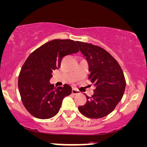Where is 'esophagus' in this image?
<instances>
[{"label": "esophagus", "mask_w": 147, "mask_h": 147, "mask_svg": "<svg viewBox=\"0 0 147 147\" xmlns=\"http://www.w3.org/2000/svg\"><path fill=\"white\" fill-rule=\"evenodd\" d=\"M79 93H80V91L76 89V88H73L72 89V94H74V95H77V94Z\"/></svg>", "instance_id": "esophagus-1"}]
</instances>
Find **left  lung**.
<instances>
[{
	"label": "left lung",
	"mask_w": 147,
	"mask_h": 147,
	"mask_svg": "<svg viewBox=\"0 0 147 147\" xmlns=\"http://www.w3.org/2000/svg\"><path fill=\"white\" fill-rule=\"evenodd\" d=\"M80 50L86 57L90 82L95 83L94 94L79 111L86 117L99 119L109 115L121 100L126 82L123 72L111 54L101 47L76 41Z\"/></svg>",
	"instance_id": "left-lung-1"
}]
</instances>
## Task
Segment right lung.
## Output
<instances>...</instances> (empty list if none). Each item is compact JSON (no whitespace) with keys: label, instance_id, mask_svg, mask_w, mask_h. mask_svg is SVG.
Here are the masks:
<instances>
[{"label":"right lung","instance_id":"right-lung-1","mask_svg":"<svg viewBox=\"0 0 147 147\" xmlns=\"http://www.w3.org/2000/svg\"><path fill=\"white\" fill-rule=\"evenodd\" d=\"M79 51L71 39H54L35 50L24 63L18 88L26 109L38 119H47L59 112L63 99L71 93L69 85L54 87L50 80L54 69L61 67L63 57Z\"/></svg>","mask_w":147,"mask_h":147}]
</instances>
